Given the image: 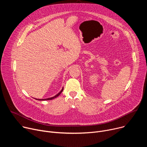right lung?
<instances>
[{
    "mask_svg": "<svg viewBox=\"0 0 147 147\" xmlns=\"http://www.w3.org/2000/svg\"><path fill=\"white\" fill-rule=\"evenodd\" d=\"M63 88H62V90L57 94H56L55 96H53V97H51V98H47V99H36V98H35V99H36V100H52V99H54V98H56V97H57L61 92H62V91H63Z\"/></svg>",
    "mask_w": 147,
    "mask_h": 147,
    "instance_id": "add662e5",
    "label": "right lung"
}]
</instances>
